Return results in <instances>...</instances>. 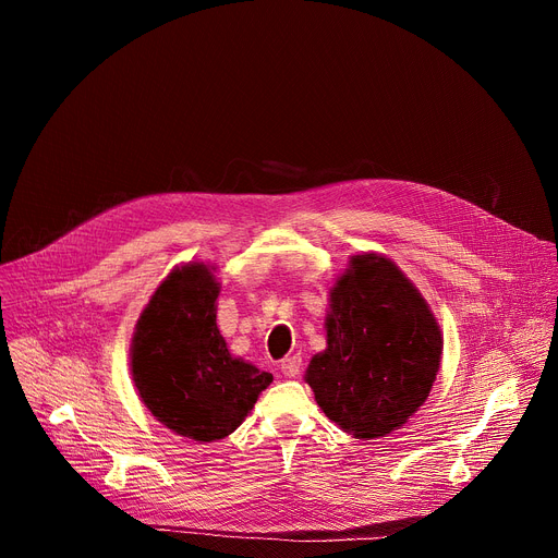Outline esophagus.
Here are the masks:
<instances>
[{
	"instance_id": "esophagus-1",
	"label": "esophagus",
	"mask_w": 558,
	"mask_h": 558,
	"mask_svg": "<svg viewBox=\"0 0 558 558\" xmlns=\"http://www.w3.org/2000/svg\"><path fill=\"white\" fill-rule=\"evenodd\" d=\"M300 366H302V357L300 355H287L280 362V371H282L284 377H295L300 373Z\"/></svg>"
}]
</instances>
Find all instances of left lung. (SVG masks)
<instances>
[{
  "label": "left lung",
  "mask_w": 558,
  "mask_h": 558,
  "mask_svg": "<svg viewBox=\"0 0 558 558\" xmlns=\"http://www.w3.org/2000/svg\"><path fill=\"white\" fill-rule=\"evenodd\" d=\"M441 331L435 315L388 258L355 256L331 289L327 351L306 381L325 415L360 439L407 424L433 388Z\"/></svg>",
  "instance_id": "obj_1"
}]
</instances>
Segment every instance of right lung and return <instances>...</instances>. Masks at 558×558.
Returning a JSON list of instances; mask_svg holds the SVG:
<instances>
[{"instance_id": "1", "label": "right lung", "mask_w": 558, "mask_h": 558, "mask_svg": "<svg viewBox=\"0 0 558 558\" xmlns=\"http://www.w3.org/2000/svg\"><path fill=\"white\" fill-rule=\"evenodd\" d=\"M218 282L205 265L174 269L141 313L132 377L149 413L177 435L216 441L233 433L274 381L231 357L216 327Z\"/></svg>"}]
</instances>
